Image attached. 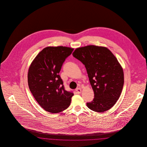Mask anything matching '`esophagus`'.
I'll list each match as a JSON object with an SVG mask.
<instances>
[{"instance_id": "obj_1", "label": "esophagus", "mask_w": 147, "mask_h": 147, "mask_svg": "<svg viewBox=\"0 0 147 147\" xmlns=\"http://www.w3.org/2000/svg\"><path fill=\"white\" fill-rule=\"evenodd\" d=\"M76 92H77L78 94H80V93L82 92V90H81L80 88H77V89H76Z\"/></svg>"}]
</instances>
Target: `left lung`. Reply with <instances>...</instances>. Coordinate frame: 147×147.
I'll use <instances>...</instances> for the list:
<instances>
[{
  "label": "left lung",
  "instance_id": "obj_1",
  "mask_svg": "<svg viewBox=\"0 0 147 147\" xmlns=\"http://www.w3.org/2000/svg\"><path fill=\"white\" fill-rule=\"evenodd\" d=\"M73 56L85 67L94 98L87 106L94 111L104 112L119 100L124 84L122 68L112 52L94 45L78 48Z\"/></svg>",
  "mask_w": 147,
  "mask_h": 147
}]
</instances>
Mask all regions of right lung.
Instances as JSON below:
<instances>
[{
  "label": "right lung",
  "instance_id": "obj_1",
  "mask_svg": "<svg viewBox=\"0 0 147 147\" xmlns=\"http://www.w3.org/2000/svg\"><path fill=\"white\" fill-rule=\"evenodd\" d=\"M73 50L63 46L46 47L35 57L29 68L30 90L46 111L58 113L70 105L74 94L65 90L59 73L65 59Z\"/></svg>",
  "mask_w": 147,
  "mask_h": 147
}]
</instances>
